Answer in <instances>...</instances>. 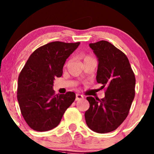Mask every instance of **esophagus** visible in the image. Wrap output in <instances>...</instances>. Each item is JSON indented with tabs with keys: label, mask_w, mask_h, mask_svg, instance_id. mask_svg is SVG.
<instances>
[{
	"label": "esophagus",
	"mask_w": 154,
	"mask_h": 154,
	"mask_svg": "<svg viewBox=\"0 0 154 154\" xmlns=\"http://www.w3.org/2000/svg\"><path fill=\"white\" fill-rule=\"evenodd\" d=\"M83 96L81 95V94H76V101H78V100H81V99H83Z\"/></svg>",
	"instance_id": "esophagus-1"
}]
</instances>
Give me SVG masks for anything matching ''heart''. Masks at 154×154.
Wrapping results in <instances>:
<instances>
[{
    "label": "heart",
    "mask_w": 154,
    "mask_h": 154,
    "mask_svg": "<svg viewBox=\"0 0 154 154\" xmlns=\"http://www.w3.org/2000/svg\"><path fill=\"white\" fill-rule=\"evenodd\" d=\"M84 61H85V60H90V59H93L92 58H91V57H90V56H85L84 57Z\"/></svg>",
    "instance_id": "1"
}]
</instances>
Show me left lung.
<instances>
[{"label":"left lung","instance_id":"obj_1","mask_svg":"<svg viewBox=\"0 0 154 154\" xmlns=\"http://www.w3.org/2000/svg\"><path fill=\"white\" fill-rule=\"evenodd\" d=\"M89 46L99 62L96 81L106 91L103 99L87 97L90 107L85 113V121L92 131L108 133L129 114L135 95V76L126 55L111 43L102 40Z\"/></svg>","mask_w":154,"mask_h":154}]
</instances>
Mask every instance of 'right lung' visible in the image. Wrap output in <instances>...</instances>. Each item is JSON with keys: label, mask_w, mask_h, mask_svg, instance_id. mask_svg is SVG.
I'll list each match as a JSON object with an SVG mask.
<instances>
[{"label": "right lung", "mask_w": 154, "mask_h": 154, "mask_svg": "<svg viewBox=\"0 0 154 154\" xmlns=\"http://www.w3.org/2000/svg\"><path fill=\"white\" fill-rule=\"evenodd\" d=\"M53 42L36 49L27 60L18 78L17 100L27 124L37 131L56 127L76 95L69 91L55 95V77L63 74V65L80 45Z\"/></svg>", "instance_id": "obj_1"}]
</instances>
